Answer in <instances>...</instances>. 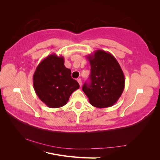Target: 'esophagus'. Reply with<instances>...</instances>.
Here are the masks:
<instances>
[{"label": "esophagus", "mask_w": 160, "mask_h": 160, "mask_svg": "<svg viewBox=\"0 0 160 160\" xmlns=\"http://www.w3.org/2000/svg\"><path fill=\"white\" fill-rule=\"evenodd\" d=\"M77 81H78V83H79V84L80 87H81V85H82V81H81V79H77Z\"/></svg>", "instance_id": "obj_1"}]
</instances>
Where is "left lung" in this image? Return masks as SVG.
<instances>
[{"label":"left lung","mask_w":160,"mask_h":160,"mask_svg":"<svg viewBox=\"0 0 160 160\" xmlns=\"http://www.w3.org/2000/svg\"><path fill=\"white\" fill-rule=\"evenodd\" d=\"M87 59L91 65L90 83H85L82 89L94 107H111L125 88V77L119 62L110 52L100 49Z\"/></svg>","instance_id":"obj_1"}]
</instances>
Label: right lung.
Segmentation results:
<instances>
[{"instance_id":"add662e5","label":"right lung","mask_w":160,"mask_h":160,"mask_svg":"<svg viewBox=\"0 0 160 160\" xmlns=\"http://www.w3.org/2000/svg\"><path fill=\"white\" fill-rule=\"evenodd\" d=\"M63 57L51 54L45 57L33 75V88L38 98L50 108L64 106L72 93L79 88L65 67Z\"/></svg>"}]
</instances>
